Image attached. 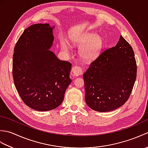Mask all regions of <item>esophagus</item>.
Segmentation results:
<instances>
[{
  "label": "esophagus",
  "instance_id": "34e87169",
  "mask_svg": "<svg viewBox=\"0 0 148 148\" xmlns=\"http://www.w3.org/2000/svg\"><path fill=\"white\" fill-rule=\"evenodd\" d=\"M72 74L75 76H80V75L82 74V68L79 67V66H74V67H73L72 69Z\"/></svg>",
  "mask_w": 148,
  "mask_h": 148
}]
</instances>
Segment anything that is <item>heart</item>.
I'll return each mask as SVG.
<instances>
[{
	"instance_id": "obj_1",
	"label": "heart",
	"mask_w": 148,
	"mask_h": 148,
	"mask_svg": "<svg viewBox=\"0 0 148 148\" xmlns=\"http://www.w3.org/2000/svg\"><path fill=\"white\" fill-rule=\"evenodd\" d=\"M75 43L78 45H83L79 51L80 56L86 60H91L98 55L103 45V40L95 34L90 33L84 35L80 39L75 40ZM62 46L66 48L64 42H62Z\"/></svg>"
}]
</instances>
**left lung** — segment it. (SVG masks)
<instances>
[{
    "label": "left lung",
    "mask_w": 148,
    "mask_h": 148,
    "mask_svg": "<svg viewBox=\"0 0 148 148\" xmlns=\"http://www.w3.org/2000/svg\"><path fill=\"white\" fill-rule=\"evenodd\" d=\"M136 76L134 50L120 36L116 46L100 53L83 74L86 104L99 112L119 108L129 98Z\"/></svg>",
    "instance_id": "obj_1"
}]
</instances>
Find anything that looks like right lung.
I'll return each mask as SVG.
<instances>
[{"instance_id": "right-lung-1", "label": "right lung", "mask_w": 148, "mask_h": 148, "mask_svg": "<svg viewBox=\"0 0 148 148\" xmlns=\"http://www.w3.org/2000/svg\"><path fill=\"white\" fill-rule=\"evenodd\" d=\"M53 28L49 24L32 25L24 30L14 49L15 87L23 102L36 111L58 107L72 81V64L60 60L49 50L54 39Z\"/></svg>"}]
</instances>
